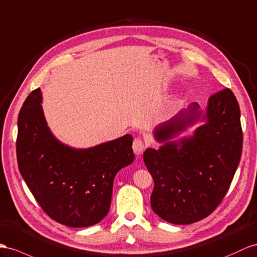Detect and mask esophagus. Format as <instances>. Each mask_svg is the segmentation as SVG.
Wrapping results in <instances>:
<instances>
[{
  "label": "esophagus",
  "instance_id": "esophagus-1",
  "mask_svg": "<svg viewBox=\"0 0 257 257\" xmlns=\"http://www.w3.org/2000/svg\"><path fill=\"white\" fill-rule=\"evenodd\" d=\"M133 149L136 154H141L144 150V143L139 138H136L133 143Z\"/></svg>",
  "mask_w": 257,
  "mask_h": 257
}]
</instances>
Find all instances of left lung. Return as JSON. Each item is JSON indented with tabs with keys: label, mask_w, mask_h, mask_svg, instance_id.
<instances>
[{
	"label": "left lung",
	"mask_w": 257,
	"mask_h": 257,
	"mask_svg": "<svg viewBox=\"0 0 257 257\" xmlns=\"http://www.w3.org/2000/svg\"><path fill=\"white\" fill-rule=\"evenodd\" d=\"M197 103L161 123L154 137L164 142L159 150L147 149L143 161L152 175L151 206L162 219L189 225L212 214L226 195L242 153L240 107L226 88L208 98L206 122L194 135L172 141L200 119Z\"/></svg>",
	"instance_id": "left-lung-1"
}]
</instances>
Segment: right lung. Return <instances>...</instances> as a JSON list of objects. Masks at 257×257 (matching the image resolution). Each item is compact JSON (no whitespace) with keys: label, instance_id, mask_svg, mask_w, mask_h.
I'll return each instance as SVG.
<instances>
[{"label":"right lung","instance_id":"obj_1","mask_svg":"<svg viewBox=\"0 0 257 257\" xmlns=\"http://www.w3.org/2000/svg\"><path fill=\"white\" fill-rule=\"evenodd\" d=\"M40 88L18 115V168L32 195L52 219L83 228L107 215L115 175L135 160L126 135L90 149H72L52 135L41 106Z\"/></svg>","mask_w":257,"mask_h":257}]
</instances>
